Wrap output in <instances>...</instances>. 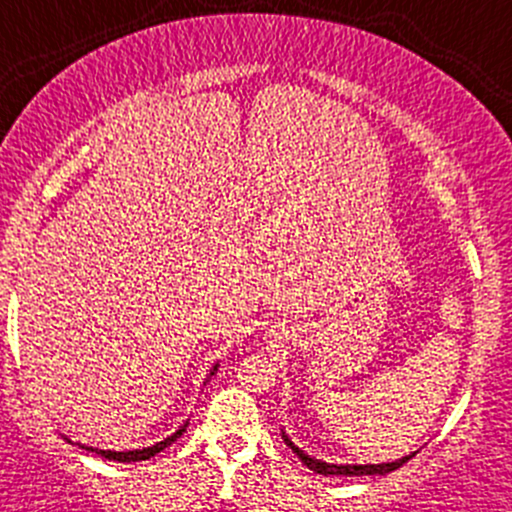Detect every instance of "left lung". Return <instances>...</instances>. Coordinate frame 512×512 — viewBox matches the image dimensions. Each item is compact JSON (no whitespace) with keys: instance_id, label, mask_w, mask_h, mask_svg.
Segmentation results:
<instances>
[{"instance_id":"1","label":"left lung","mask_w":512,"mask_h":512,"mask_svg":"<svg viewBox=\"0 0 512 512\" xmlns=\"http://www.w3.org/2000/svg\"><path fill=\"white\" fill-rule=\"evenodd\" d=\"M285 443L295 450V455L307 465V468L315 470V473H320V475H382V473H390V470H398L400 465H405L415 455L413 453V455H408V458H400V460H395V463H382V465H330V463H320V460L305 455L295 443H292V440L285 438Z\"/></svg>"}]
</instances>
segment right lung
I'll list each match as a JSON object with an SVG mask.
<instances>
[{"instance_id": "obj_1", "label": "right lung", "mask_w": 512, "mask_h": 512, "mask_svg": "<svg viewBox=\"0 0 512 512\" xmlns=\"http://www.w3.org/2000/svg\"><path fill=\"white\" fill-rule=\"evenodd\" d=\"M217 370V367H215ZM212 375H215V372H212ZM185 428H187V423L182 425L180 430H177L175 435H170V438L167 440H162V443H157V445H152V448H145V450H130V453H114V450H97V448H82L84 450H92V453H97V455H102V458H107V460H117V463H137V460H150V458H155L157 453H160V450H165L167 445H172L175 443L177 438H180L182 433H185Z\"/></svg>"}]
</instances>
